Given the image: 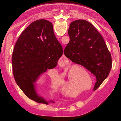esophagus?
I'll return each mask as SVG.
<instances>
[{"mask_svg":"<svg viewBox=\"0 0 121 121\" xmlns=\"http://www.w3.org/2000/svg\"><path fill=\"white\" fill-rule=\"evenodd\" d=\"M61 61H62V62H63V63L64 64H66V63H67V62H66V60H67V58H66V57L65 56H62V58H61Z\"/></svg>","mask_w":121,"mask_h":121,"instance_id":"esophagus-1","label":"esophagus"}]
</instances>
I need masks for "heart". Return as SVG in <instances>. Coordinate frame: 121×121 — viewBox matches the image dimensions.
<instances>
[{
    "label": "heart",
    "instance_id": "obj_1",
    "mask_svg": "<svg viewBox=\"0 0 121 121\" xmlns=\"http://www.w3.org/2000/svg\"><path fill=\"white\" fill-rule=\"evenodd\" d=\"M75 68H74V67ZM84 69L83 67L82 66L79 64H74L72 67L69 68V70L68 71V78L67 80H63V84L62 87L63 89H65L67 91V94L72 95V90L73 88V85L75 83V78L72 77L71 74L72 73L73 75L74 76H78V75H87L88 77L90 78V76L88 74H84L82 73L79 69ZM65 76V74H62L61 75V78H64ZM58 76L56 73H54L53 74L51 75V79L52 81L54 84H57L58 83ZM90 84V81L87 78H82L80 77V79L78 82V87H86L88 86V85Z\"/></svg>",
    "mask_w": 121,
    "mask_h": 121
}]
</instances>
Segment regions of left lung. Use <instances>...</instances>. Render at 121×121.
<instances>
[{"mask_svg": "<svg viewBox=\"0 0 121 121\" xmlns=\"http://www.w3.org/2000/svg\"><path fill=\"white\" fill-rule=\"evenodd\" d=\"M70 38L64 53L68 58L84 67L96 77L94 90L107 78L112 66L111 55L103 37L87 21L78 20L69 25Z\"/></svg>", "mask_w": 121, "mask_h": 121, "instance_id": "obj_1", "label": "left lung"}]
</instances>
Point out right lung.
Instances as JSON below:
<instances>
[{
    "label": "right lung",
    "mask_w": 121,
    "mask_h": 121,
    "mask_svg": "<svg viewBox=\"0 0 121 121\" xmlns=\"http://www.w3.org/2000/svg\"><path fill=\"white\" fill-rule=\"evenodd\" d=\"M63 48L54 34L52 22L39 20L31 23L19 37L12 55V68L17 85L30 99L48 104L36 90V82L47 69L55 68Z\"/></svg>",
    "instance_id": "right-lung-1"
}]
</instances>
